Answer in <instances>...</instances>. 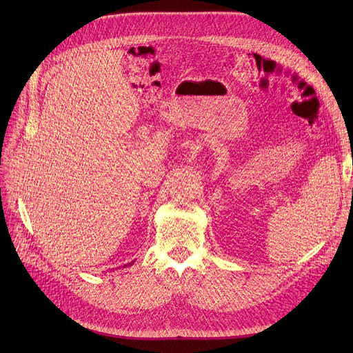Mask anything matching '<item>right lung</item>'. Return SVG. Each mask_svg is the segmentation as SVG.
I'll use <instances>...</instances> for the list:
<instances>
[{
	"label": "right lung",
	"mask_w": 353,
	"mask_h": 353,
	"mask_svg": "<svg viewBox=\"0 0 353 353\" xmlns=\"http://www.w3.org/2000/svg\"><path fill=\"white\" fill-rule=\"evenodd\" d=\"M133 263H134V262H132V263H128V265H125V266H130V265H133Z\"/></svg>",
	"instance_id": "obj_1"
}]
</instances>
